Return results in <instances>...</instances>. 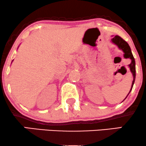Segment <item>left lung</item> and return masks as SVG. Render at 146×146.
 Listing matches in <instances>:
<instances>
[{
	"mask_svg": "<svg viewBox=\"0 0 146 146\" xmlns=\"http://www.w3.org/2000/svg\"><path fill=\"white\" fill-rule=\"evenodd\" d=\"M111 42L114 44L117 45V46H118V48H119V49H121V51L123 52V58H130V59L131 60V63H130V64H128V66L129 68H130V71H131L132 76H133V80H132L131 88H130V92H129V93H130V91L132 90V87H133L134 83H135V77H136V68H135V58H134L133 55H132L131 49H130V46H129V44L124 40L122 39L121 37L119 36H114L111 39ZM129 93L128 94V95H129ZM128 95L126 96V98L128 97ZM125 98L123 100H125Z\"/></svg>",
	"mask_w": 146,
	"mask_h": 146,
	"instance_id": "1",
	"label": "left lung"
}]
</instances>
